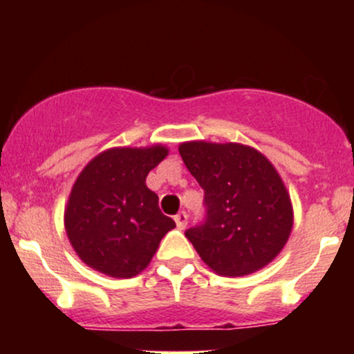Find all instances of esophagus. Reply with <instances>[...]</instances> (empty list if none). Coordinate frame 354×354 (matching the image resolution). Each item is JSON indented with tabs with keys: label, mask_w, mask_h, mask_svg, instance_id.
<instances>
[{
	"label": "esophagus",
	"mask_w": 354,
	"mask_h": 354,
	"mask_svg": "<svg viewBox=\"0 0 354 354\" xmlns=\"http://www.w3.org/2000/svg\"><path fill=\"white\" fill-rule=\"evenodd\" d=\"M174 221H176L178 228L185 230L186 225H188V214H186V211H180V213L174 216Z\"/></svg>",
	"instance_id": "obj_1"
}]
</instances>
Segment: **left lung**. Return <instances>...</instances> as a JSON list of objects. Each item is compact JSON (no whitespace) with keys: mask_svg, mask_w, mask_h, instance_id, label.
Masks as SVG:
<instances>
[{"mask_svg":"<svg viewBox=\"0 0 354 354\" xmlns=\"http://www.w3.org/2000/svg\"><path fill=\"white\" fill-rule=\"evenodd\" d=\"M180 154L205 189V218L185 233L203 261L225 276L266 266L293 226L290 196L273 165L236 143L191 141Z\"/></svg>","mask_w":354,"mask_h":354,"instance_id":"left-lung-1","label":"left lung"}]
</instances>
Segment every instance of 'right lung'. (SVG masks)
<instances>
[{
  "label": "right lung",
  "mask_w": 354,
  "mask_h": 354,
  "mask_svg": "<svg viewBox=\"0 0 354 354\" xmlns=\"http://www.w3.org/2000/svg\"><path fill=\"white\" fill-rule=\"evenodd\" d=\"M165 146L115 148L98 154L73 186L64 226L88 266L115 278L143 271L174 221L158 206L146 176L165 160Z\"/></svg>",
  "instance_id": "1"
}]
</instances>
